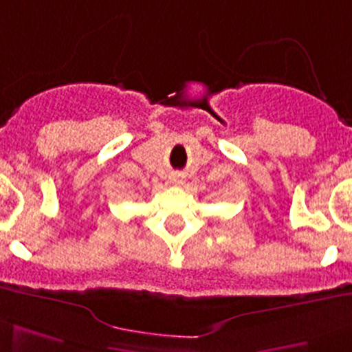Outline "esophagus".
Returning <instances> with one entry per match:
<instances>
[{
  "instance_id": "obj_1",
  "label": "esophagus",
  "mask_w": 352,
  "mask_h": 352,
  "mask_svg": "<svg viewBox=\"0 0 352 352\" xmlns=\"http://www.w3.org/2000/svg\"><path fill=\"white\" fill-rule=\"evenodd\" d=\"M171 183H173V184H181V183H183V179H181L179 176H173V177H171Z\"/></svg>"
}]
</instances>
